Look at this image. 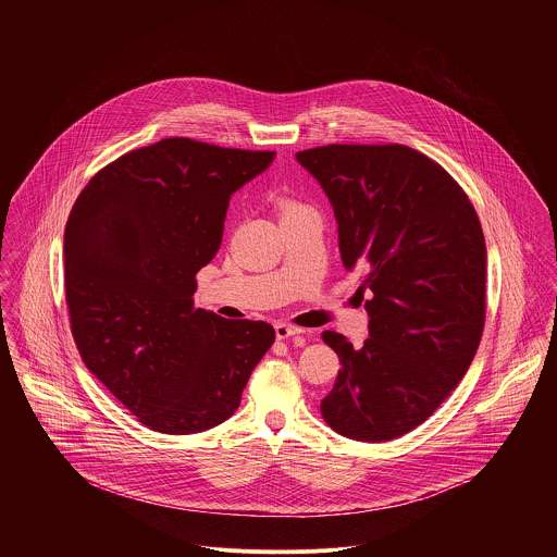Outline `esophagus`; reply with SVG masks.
Instances as JSON below:
<instances>
[{
	"instance_id": "obj_1",
	"label": "esophagus",
	"mask_w": 557,
	"mask_h": 557,
	"mask_svg": "<svg viewBox=\"0 0 557 557\" xmlns=\"http://www.w3.org/2000/svg\"><path fill=\"white\" fill-rule=\"evenodd\" d=\"M274 332H276V338H289V336H298V334H302L305 330L302 327H298V325H292V323H276L274 325Z\"/></svg>"
}]
</instances>
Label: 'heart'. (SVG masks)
<instances>
[{"label":"heart","instance_id":"b5f03b06","mask_svg":"<svg viewBox=\"0 0 557 557\" xmlns=\"http://www.w3.org/2000/svg\"><path fill=\"white\" fill-rule=\"evenodd\" d=\"M278 208H281V216L283 214H294V212H302V210H311L309 206L296 201V199H281L278 201Z\"/></svg>","mask_w":557,"mask_h":557}]
</instances>
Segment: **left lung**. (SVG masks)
I'll return each mask as SVG.
<instances>
[{"label": "left lung", "instance_id": "left-lung-1", "mask_svg": "<svg viewBox=\"0 0 557 557\" xmlns=\"http://www.w3.org/2000/svg\"><path fill=\"white\" fill-rule=\"evenodd\" d=\"M338 223L347 270H360L369 338L321 334L341 369L321 416L356 442H388L422 424L468 373L484 330L486 246L457 180L400 146L330 144L298 152Z\"/></svg>", "mask_w": 557, "mask_h": 557}]
</instances>
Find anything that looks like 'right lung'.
Instances as JSON below:
<instances>
[{
	"instance_id": "obj_1",
	"label": "right lung",
	"mask_w": 557,
	"mask_h": 557,
	"mask_svg": "<svg viewBox=\"0 0 557 557\" xmlns=\"http://www.w3.org/2000/svg\"><path fill=\"white\" fill-rule=\"evenodd\" d=\"M274 159L169 137L102 166L64 232L71 330L91 375L166 435L227 420L274 343L265 321L197 309V272L216 255L230 197Z\"/></svg>"
}]
</instances>
